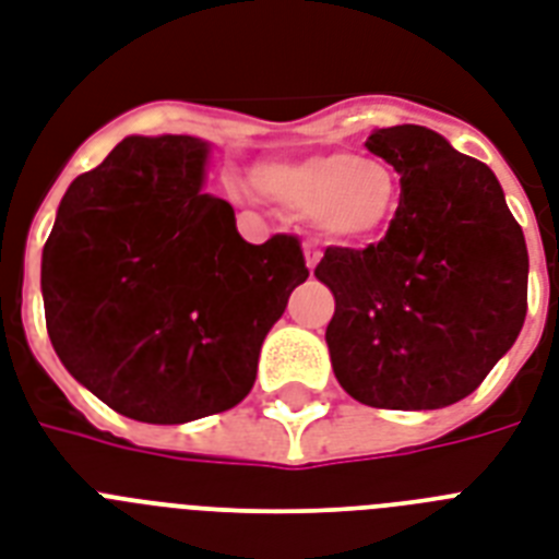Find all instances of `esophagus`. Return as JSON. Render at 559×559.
Here are the masks:
<instances>
[{
	"mask_svg": "<svg viewBox=\"0 0 559 559\" xmlns=\"http://www.w3.org/2000/svg\"><path fill=\"white\" fill-rule=\"evenodd\" d=\"M304 255H307V266H310V270H316V264L321 261V252L316 249V243H312V240H307V243H304Z\"/></svg>",
	"mask_w": 559,
	"mask_h": 559,
	"instance_id": "1",
	"label": "esophagus"
}]
</instances>
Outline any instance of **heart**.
<instances>
[{
    "mask_svg": "<svg viewBox=\"0 0 559 559\" xmlns=\"http://www.w3.org/2000/svg\"><path fill=\"white\" fill-rule=\"evenodd\" d=\"M252 183L270 201L310 217L321 235L344 243L379 238L393 224L402 194L388 163L347 152L261 163Z\"/></svg>",
    "mask_w": 559,
    "mask_h": 559,
    "instance_id": "1",
    "label": "heart"
}]
</instances>
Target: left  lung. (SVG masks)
<instances>
[{
	"label": "left lung",
	"mask_w": 559,
	"mask_h": 559,
	"mask_svg": "<svg viewBox=\"0 0 559 559\" xmlns=\"http://www.w3.org/2000/svg\"><path fill=\"white\" fill-rule=\"evenodd\" d=\"M367 152L399 171L379 243L326 247L335 295L326 347L356 402L437 411L471 396L511 350L528 310V249L485 163L425 126L376 129Z\"/></svg>",
	"instance_id": "left-lung-1"
}]
</instances>
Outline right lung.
Returning <instances> with one entry per match:
<instances>
[{"label":"right lung","mask_w":559,"mask_h":559,"mask_svg":"<svg viewBox=\"0 0 559 559\" xmlns=\"http://www.w3.org/2000/svg\"><path fill=\"white\" fill-rule=\"evenodd\" d=\"M206 143L126 138L68 186L43 249L45 324L76 382L148 425L229 411L310 270L295 235L247 243L203 194Z\"/></svg>","instance_id":"add662e5"}]
</instances>
